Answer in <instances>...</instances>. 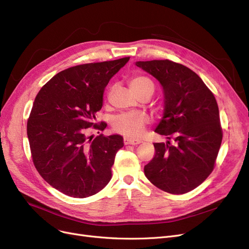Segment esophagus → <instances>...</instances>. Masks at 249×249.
<instances>
[{
    "label": "esophagus",
    "instance_id": "obj_1",
    "mask_svg": "<svg viewBox=\"0 0 249 249\" xmlns=\"http://www.w3.org/2000/svg\"><path fill=\"white\" fill-rule=\"evenodd\" d=\"M124 143L127 145V144H130V145H138L141 143L140 140H137V139H132L130 137H124Z\"/></svg>",
    "mask_w": 249,
    "mask_h": 249
}]
</instances>
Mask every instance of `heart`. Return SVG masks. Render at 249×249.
Wrapping results in <instances>:
<instances>
[{
    "instance_id": "heart-1",
    "label": "heart",
    "mask_w": 249,
    "mask_h": 249,
    "mask_svg": "<svg viewBox=\"0 0 249 249\" xmlns=\"http://www.w3.org/2000/svg\"><path fill=\"white\" fill-rule=\"evenodd\" d=\"M130 89L135 95L143 91L153 93L154 86L149 78L145 76H135L129 83ZM147 115L143 113H125L114 118L112 126L117 132L123 133L129 137H138L142 134L144 126L148 123Z\"/></svg>"
}]
</instances>
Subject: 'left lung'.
<instances>
[{"instance_id":"8db88e82","label":"left lung","mask_w":249,"mask_h":249,"mask_svg":"<svg viewBox=\"0 0 249 249\" xmlns=\"http://www.w3.org/2000/svg\"><path fill=\"white\" fill-rule=\"evenodd\" d=\"M163 89V115L154 132L167 136L154 143L145 177L159 189L180 195L200 186L213 171L222 142L219 109L202 78L171 60L136 61ZM174 138V145L170 139Z\"/></svg>"}]
</instances>
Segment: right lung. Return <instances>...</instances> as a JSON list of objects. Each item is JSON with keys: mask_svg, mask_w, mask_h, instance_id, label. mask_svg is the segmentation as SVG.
Listing matches in <instances>:
<instances>
[{"mask_svg": "<svg viewBox=\"0 0 249 249\" xmlns=\"http://www.w3.org/2000/svg\"><path fill=\"white\" fill-rule=\"evenodd\" d=\"M129 58L64 70L35 98L27 122L34 165L51 187L70 197L93 196L112 178L111 167L124 145L123 137L88 134L93 126L101 131L106 128V123H95L96 113L103 106L105 88Z\"/></svg>", "mask_w": 249, "mask_h": 249, "instance_id": "1", "label": "right lung"}]
</instances>
